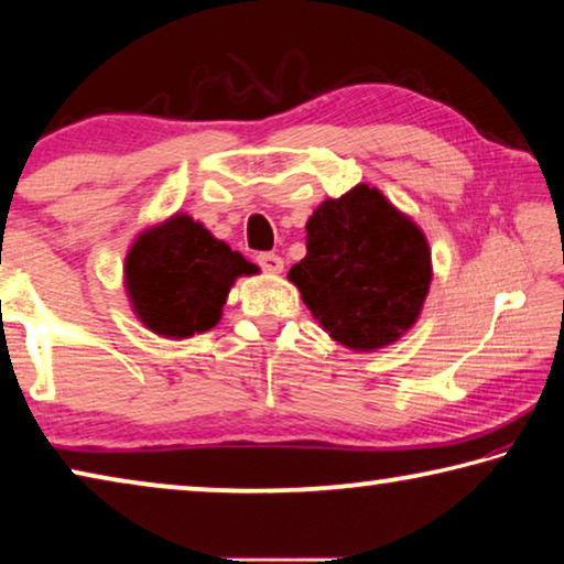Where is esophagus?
Wrapping results in <instances>:
<instances>
[{
    "mask_svg": "<svg viewBox=\"0 0 564 564\" xmlns=\"http://www.w3.org/2000/svg\"><path fill=\"white\" fill-rule=\"evenodd\" d=\"M256 261H259V265L265 273H281L283 271L281 256H275V253H259V259H256Z\"/></svg>",
    "mask_w": 564,
    "mask_h": 564,
    "instance_id": "1",
    "label": "esophagus"
}]
</instances>
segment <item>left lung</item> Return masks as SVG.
Returning a JSON list of instances; mask_svg holds the SVG:
<instances>
[{
  "label": "left lung",
  "mask_w": 564,
  "mask_h": 564,
  "mask_svg": "<svg viewBox=\"0 0 564 564\" xmlns=\"http://www.w3.org/2000/svg\"><path fill=\"white\" fill-rule=\"evenodd\" d=\"M289 281L333 340L370 352L415 326L433 281L431 246L376 186L358 184L313 212Z\"/></svg>",
  "instance_id": "8db88e82"
}]
</instances>
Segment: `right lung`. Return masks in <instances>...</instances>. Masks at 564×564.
Listing matches in <instances>:
<instances>
[{
	"instance_id": "obj_1",
	"label": "right lung",
	"mask_w": 564,
	"mask_h": 564,
	"mask_svg": "<svg viewBox=\"0 0 564 564\" xmlns=\"http://www.w3.org/2000/svg\"><path fill=\"white\" fill-rule=\"evenodd\" d=\"M261 269L188 214H174L141 231L123 261L133 316L164 338L212 330L224 316L228 291Z\"/></svg>"
}]
</instances>
